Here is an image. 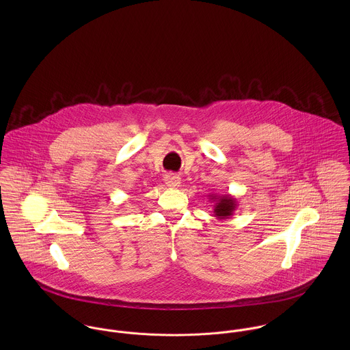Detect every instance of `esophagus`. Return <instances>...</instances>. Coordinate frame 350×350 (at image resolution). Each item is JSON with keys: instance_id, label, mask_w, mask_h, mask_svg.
<instances>
[{"instance_id": "obj_1", "label": "esophagus", "mask_w": 350, "mask_h": 350, "mask_svg": "<svg viewBox=\"0 0 350 350\" xmlns=\"http://www.w3.org/2000/svg\"><path fill=\"white\" fill-rule=\"evenodd\" d=\"M164 180H165V185L171 189H179L180 185H182L180 178L178 175H174V174H168Z\"/></svg>"}]
</instances>
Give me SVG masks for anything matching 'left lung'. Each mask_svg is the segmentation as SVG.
Returning a JSON list of instances; mask_svg holds the SVG:
<instances>
[{
    "label": "left lung",
    "instance_id": "8db88e82",
    "mask_svg": "<svg viewBox=\"0 0 350 350\" xmlns=\"http://www.w3.org/2000/svg\"><path fill=\"white\" fill-rule=\"evenodd\" d=\"M208 200L214 202L213 204V217L217 219H229L237 208V200L230 194H210Z\"/></svg>",
    "mask_w": 350,
    "mask_h": 350
}]
</instances>
